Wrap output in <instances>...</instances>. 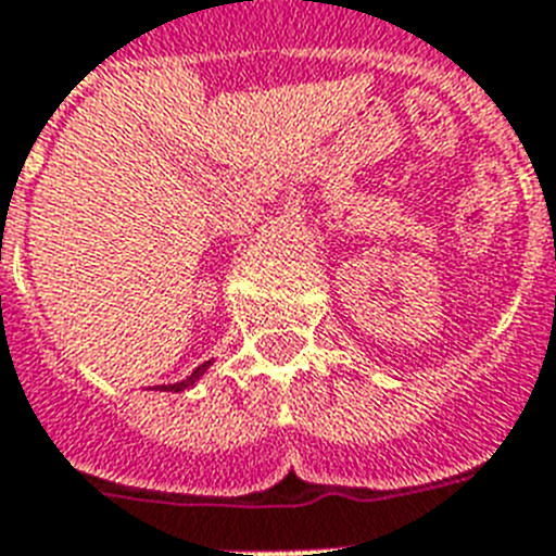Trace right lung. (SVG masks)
Listing matches in <instances>:
<instances>
[{
  "instance_id": "1",
  "label": "right lung",
  "mask_w": 556,
  "mask_h": 556,
  "mask_svg": "<svg viewBox=\"0 0 556 556\" xmlns=\"http://www.w3.org/2000/svg\"><path fill=\"white\" fill-rule=\"evenodd\" d=\"M207 365H211V363L200 365V368H197V371H193L191 377H188V380H182V382H174V386H160V388H168V391H185V388H188V386H193V382L200 380L202 374H205V368H207Z\"/></svg>"
}]
</instances>
